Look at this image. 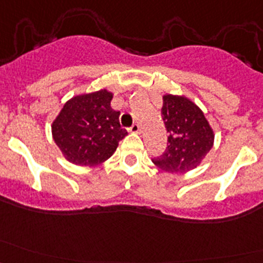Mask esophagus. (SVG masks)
Masks as SVG:
<instances>
[{
    "instance_id": "esophagus-1",
    "label": "esophagus",
    "mask_w": 263,
    "mask_h": 263,
    "mask_svg": "<svg viewBox=\"0 0 263 263\" xmlns=\"http://www.w3.org/2000/svg\"><path fill=\"white\" fill-rule=\"evenodd\" d=\"M129 129H131V132H135V134H139V132L141 131V129H140V124L139 123H134Z\"/></svg>"
}]
</instances>
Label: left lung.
<instances>
[{
  "instance_id": "1",
  "label": "left lung",
  "mask_w": 263,
  "mask_h": 263,
  "mask_svg": "<svg viewBox=\"0 0 263 263\" xmlns=\"http://www.w3.org/2000/svg\"><path fill=\"white\" fill-rule=\"evenodd\" d=\"M161 117L168 144L153 163L168 173H184L200 165L214 145V132L202 110L190 99L164 95Z\"/></svg>"
}]
</instances>
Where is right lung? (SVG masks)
I'll return each instance as SVG.
<instances>
[{"label": "right lung", "instance_id": "1", "mask_svg": "<svg viewBox=\"0 0 263 263\" xmlns=\"http://www.w3.org/2000/svg\"><path fill=\"white\" fill-rule=\"evenodd\" d=\"M107 90L79 95L63 105L52 124L54 142L70 163L94 166L109 159L127 135Z\"/></svg>", "mask_w": 263, "mask_h": 263}]
</instances>
